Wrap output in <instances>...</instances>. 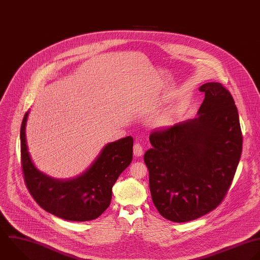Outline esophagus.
I'll return each mask as SVG.
<instances>
[{
  "mask_svg": "<svg viewBox=\"0 0 260 260\" xmlns=\"http://www.w3.org/2000/svg\"><path fill=\"white\" fill-rule=\"evenodd\" d=\"M144 153V148L140 143H135L134 145V155L137 157L142 156Z\"/></svg>",
  "mask_w": 260,
  "mask_h": 260,
  "instance_id": "1",
  "label": "esophagus"
}]
</instances>
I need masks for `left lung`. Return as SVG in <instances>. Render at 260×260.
<instances>
[{
	"label": "left lung",
	"mask_w": 260,
	"mask_h": 260,
	"mask_svg": "<svg viewBox=\"0 0 260 260\" xmlns=\"http://www.w3.org/2000/svg\"><path fill=\"white\" fill-rule=\"evenodd\" d=\"M199 117L151 133L144 156L153 203L165 219L184 223L215 210L233 181L242 132L231 93L221 83L201 86Z\"/></svg>",
	"instance_id": "1"
}]
</instances>
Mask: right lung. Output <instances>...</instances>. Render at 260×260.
<instances>
[{
  "label": "right lung",
  "mask_w": 260,
  "mask_h": 260,
  "mask_svg": "<svg viewBox=\"0 0 260 260\" xmlns=\"http://www.w3.org/2000/svg\"><path fill=\"white\" fill-rule=\"evenodd\" d=\"M27 116L28 112L20 131L21 165L31 197L44 211L67 221L86 222L98 218L110 205L113 184L133 160V138L108 144L83 175L61 181L46 176L32 163L25 137Z\"/></svg>",
  "instance_id": "1"
}]
</instances>
